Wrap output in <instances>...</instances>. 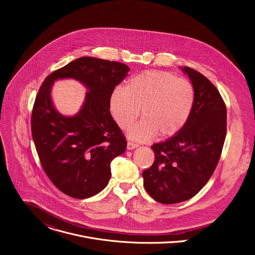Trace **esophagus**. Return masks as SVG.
Instances as JSON below:
<instances>
[{
    "label": "esophagus",
    "instance_id": "1",
    "mask_svg": "<svg viewBox=\"0 0 255 255\" xmlns=\"http://www.w3.org/2000/svg\"><path fill=\"white\" fill-rule=\"evenodd\" d=\"M137 147H138V144H135V143L130 142V141L127 143V149L128 150H132V149H135Z\"/></svg>",
    "mask_w": 255,
    "mask_h": 255
}]
</instances>
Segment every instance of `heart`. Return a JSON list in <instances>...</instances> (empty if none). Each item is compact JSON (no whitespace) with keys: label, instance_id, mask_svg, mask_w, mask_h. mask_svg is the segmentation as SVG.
I'll return each mask as SVG.
<instances>
[{"label":"heart","instance_id":"b5f03b06","mask_svg":"<svg viewBox=\"0 0 255 255\" xmlns=\"http://www.w3.org/2000/svg\"><path fill=\"white\" fill-rule=\"evenodd\" d=\"M195 102L190 82L168 71L149 70L130 78L126 88L116 87L109 99L111 114L121 129L128 128L140 113L143 118L128 130V137L145 142L157 133L170 137L187 123Z\"/></svg>","mask_w":255,"mask_h":255}]
</instances>
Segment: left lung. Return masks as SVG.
I'll list each match as a JSON object with an SVG mask.
<instances>
[{"instance_id":"obj_1","label":"left lung","mask_w":255,"mask_h":255,"mask_svg":"<svg viewBox=\"0 0 255 255\" xmlns=\"http://www.w3.org/2000/svg\"><path fill=\"white\" fill-rule=\"evenodd\" d=\"M192 82V113L178 133L153 144L155 159L144 170V188L161 204H176L197 195L212 176L226 137L227 111L216 87L199 71L180 67Z\"/></svg>"}]
</instances>
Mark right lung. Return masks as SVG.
Listing matches in <instances>:
<instances>
[{"label": "right lung", "instance_id": "add662e5", "mask_svg": "<svg viewBox=\"0 0 255 255\" xmlns=\"http://www.w3.org/2000/svg\"><path fill=\"white\" fill-rule=\"evenodd\" d=\"M129 70L124 63L80 57L53 71L36 96L31 116L36 150L52 184L71 198L87 199L103 191L111 177V161L126 150L109 99ZM65 78L76 79L88 90L74 117L60 115L51 99L54 82Z\"/></svg>", "mask_w": 255, "mask_h": 255}]
</instances>
